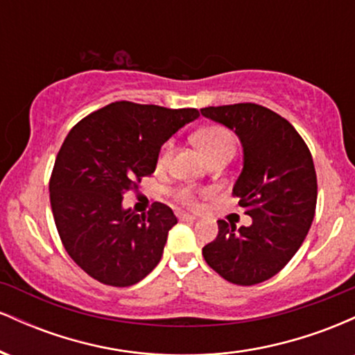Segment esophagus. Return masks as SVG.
Returning <instances> with one entry per match:
<instances>
[{
  "label": "esophagus",
  "instance_id": "34e87169",
  "mask_svg": "<svg viewBox=\"0 0 355 355\" xmlns=\"http://www.w3.org/2000/svg\"><path fill=\"white\" fill-rule=\"evenodd\" d=\"M178 218H180V220H187V222H193V220H195V215H190V214H180V215H178Z\"/></svg>",
  "mask_w": 355,
  "mask_h": 355
}]
</instances>
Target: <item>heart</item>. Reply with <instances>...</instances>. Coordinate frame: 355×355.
Wrapping results in <instances>:
<instances>
[{"instance_id":"obj_1","label":"heart","mask_w":355,"mask_h":355,"mask_svg":"<svg viewBox=\"0 0 355 355\" xmlns=\"http://www.w3.org/2000/svg\"><path fill=\"white\" fill-rule=\"evenodd\" d=\"M195 144L198 145V148L202 150V153L205 155L207 158L214 157L220 152H225V150H235V140L234 137L227 132L222 126H209V128H203L202 132H198L195 135ZM170 153H172V144H166L164 148H162L160 157H158V165H164L168 160ZM178 200L185 205H193L195 197L189 189H182L177 191Z\"/></svg>"}]
</instances>
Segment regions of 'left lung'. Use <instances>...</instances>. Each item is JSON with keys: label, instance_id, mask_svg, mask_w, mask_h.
Segmentation results:
<instances>
[{"label": "left lung", "instance_id": "obj_1", "mask_svg": "<svg viewBox=\"0 0 355 355\" xmlns=\"http://www.w3.org/2000/svg\"><path fill=\"white\" fill-rule=\"evenodd\" d=\"M200 113L235 132L242 144L243 168L232 193L252 217L240 229L218 220V235L202 248L203 259L232 284H260L287 266L311 229L317 203L312 155L294 126L262 105Z\"/></svg>", "mask_w": 355, "mask_h": 355}]
</instances>
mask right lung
Segmentation results:
<instances>
[{"instance_id":"right-lung-1","label":"right lung","mask_w":355,"mask_h":355,"mask_svg":"<svg viewBox=\"0 0 355 355\" xmlns=\"http://www.w3.org/2000/svg\"><path fill=\"white\" fill-rule=\"evenodd\" d=\"M198 116L195 108L115 101L70 130L53 166L50 202L68 255L89 277L128 287L158 266L177 217L165 203L138 215L121 200L155 172L162 145Z\"/></svg>"}]
</instances>
